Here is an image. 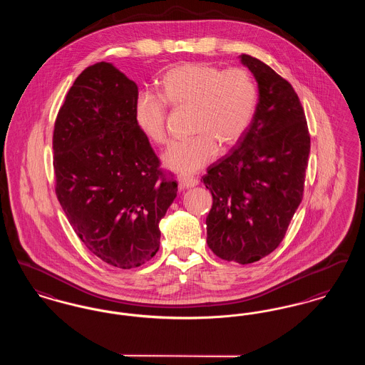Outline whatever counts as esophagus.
<instances>
[{
  "instance_id": "1",
  "label": "esophagus",
  "mask_w": 365,
  "mask_h": 365,
  "mask_svg": "<svg viewBox=\"0 0 365 365\" xmlns=\"http://www.w3.org/2000/svg\"><path fill=\"white\" fill-rule=\"evenodd\" d=\"M178 183H179L180 189H191L198 185V180L192 179V178H187V176H178Z\"/></svg>"
}]
</instances>
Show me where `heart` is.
I'll list each match as a JSON object with an SVG mask.
<instances>
[{
    "mask_svg": "<svg viewBox=\"0 0 365 365\" xmlns=\"http://www.w3.org/2000/svg\"><path fill=\"white\" fill-rule=\"evenodd\" d=\"M163 98L140 93L134 116L150 142L167 140V104L191 109L194 137L174 142L163 156L164 165L179 174L198 173L217 155L219 145L234 146L249 128L257 106V87L241 67L222 70L208 63H186L167 71L160 79Z\"/></svg>",
    "mask_w": 365,
    "mask_h": 365,
    "instance_id": "heart-1",
    "label": "heart"
}]
</instances>
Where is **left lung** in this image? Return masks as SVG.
Here are the masks:
<instances>
[{"label":"left lung","mask_w":365,"mask_h":365,"mask_svg":"<svg viewBox=\"0 0 365 365\" xmlns=\"http://www.w3.org/2000/svg\"><path fill=\"white\" fill-rule=\"evenodd\" d=\"M241 61L259 86L253 120L201 180L213 198L209 249L250 264L278 247L302 201L311 137L293 86L256 57L241 54Z\"/></svg>","instance_id":"8db88e82"}]
</instances>
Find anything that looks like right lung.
<instances>
[{"label":"right lung","mask_w":365,"mask_h":365,"mask_svg":"<svg viewBox=\"0 0 365 365\" xmlns=\"http://www.w3.org/2000/svg\"><path fill=\"white\" fill-rule=\"evenodd\" d=\"M138 86L110 63L83 71L53 131L56 195L87 249L130 269L160 247L158 223L178 191L135 122Z\"/></svg>","instance_id":"right-lung-1"}]
</instances>
